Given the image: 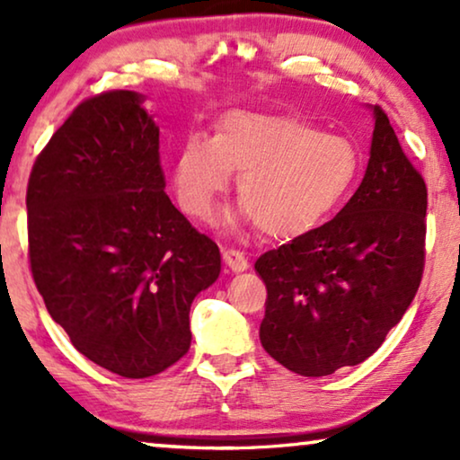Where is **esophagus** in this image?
Segmentation results:
<instances>
[{"instance_id":"obj_1","label":"esophagus","mask_w":460,"mask_h":460,"mask_svg":"<svg viewBox=\"0 0 460 460\" xmlns=\"http://www.w3.org/2000/svg\"><path fill=\"white\" fill-rule=\"evenodd\" d=\"M224 261L232 272H244L249 268V260L238 249H224Z\"/></svg>"}]
</instances>
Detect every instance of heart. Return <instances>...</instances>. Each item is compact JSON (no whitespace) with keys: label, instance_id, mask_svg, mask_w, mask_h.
Wrapping results in <instances>:
<instances>
[{"label":"heart","instance_id":"b5f03b06","mask_svg":"<svg viewBox=\"0 0 460 460\" xmlns=\"http://www.w3.org/2000/svg\"><path fill=\"white\" fill-rule=\"evenodd\" d=\"M238 172L243 217L266 236L288 238L316 228L348 199L360 172L349 137L323 134L297 117L230 111L216 136H188L172 167L180 205L209 219Z\"/></svg>","mask_w":460,"mask_h":460}]
</instances>
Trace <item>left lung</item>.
<instances>
[{"mask_svg":"<svg viewBox=\"0 0 460 460\" xmlns=\"http://www.w3.org/2000/svg\"><path fill=\"white\" fill-rule=\"evenodd\" d=\"M364 178L331 222L255 261L266 282L263 349L301 376L373 356L420 285L427 188L379 106Z\"/></svg>","mask_w":460,"mask_h":460,"instance_id":"left-lung-1","label":"left lung"}]
</instances>
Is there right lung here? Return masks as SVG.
<instances>
[{
    "label": "right lung",
    "mask_w": 460,
    "mask_h": 460,
    "mask_svg": "<svg viewBox=\"0 0 460 460\" xmlns=\"http://www.w3.org/2000/svg\"><path fill=\"white\" fill-rule=\"evenodd\" d=\"M137 92L85 100L37 156L31 272L87 360L146 379L190 348V305L217 280V244L165 194L159 125Z\"/></svg>",
    "instance_id": "obj_1"
}]
</instances>
